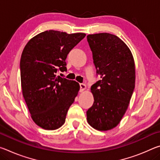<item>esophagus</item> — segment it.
Returning a JSON list of instances; mask_svg holds the SVG:
<instances>
[{
  "instance_id": "esophagus-1",
  "label": "esophagus",
  "mask_w": 160,
  "mask_h": 160,
  "mask_svg": "<svg viewBox=\"0 0 160 160\" xmlns=\"http://www.w3.org/2000/svg\"><path fill=\"white\" fill-rule=\"evenodd\" d=\"M80 92H82L86 89V85L84 83H80Z\"/></svg>"
}]
</instances>
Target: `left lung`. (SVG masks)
Returning <instances> with one entry per match:
<instances>
[{"instance_id":"8db88e82","label":"left lung","mask_w":160,"mask_h":160,"mask_svg":"<svg viewBox=\"0 0 160 160\" xmlns=\"http://www.w3.org/2000/svg\"><path fill=\"white\" fill-rule=\"evenodd\" d=\"M88 42L100 80L91 87L93 105L87 111L88 123L98 131L116 127L128 109L135 88L134 59L120 38L109 33L89 34Z\"/></svg>"}]
</instances>
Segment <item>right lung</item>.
Instances as JSON below:
<instances>
[{"label": "right lung", "mask_w": 160, "mask_h": 160, "mask_svg": "<svg viewBox=\"0 0 160 160\" xmlns=\"http://www.w3.org/2000/svg\"><path fill=\"white\" fill-rule=\"evenodd\" d=\"M85 35L45 31L24 48L20 59L22 94L32 118L42 128L56 130L63 126L78 95L79 84L56 73L66 71L68 54Z\"/></svg>", "instance_id": "1"}]
</instances>
